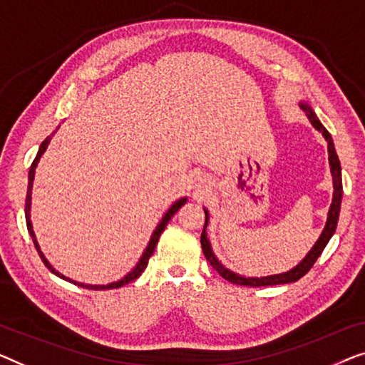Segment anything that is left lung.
I'll list each match as a JSON object with an SVG mask.
<instances>
[{"instance_id":"8db88e82","label":"left lung","mask_w":365,"mask_h":365,"mask_svg":"<svg viewBox=\"0 0 365 365\" xmlns=\"http://www.w3.org/2000/svg\"><path fill=\"white\" fill-rule=\"evenodd\" d=\"M301 109L306 112L307 119L311 120V124L316 127L317 130L322 132V135H324L326 142H327V152H329V165H331V172H332V178H334V197H332V203H331V208H329V215H327V222H326V227L322 230V235L319 236V240L316 241V245L312 246V250L307 253V256L304 259L301 261L299 264L296 266V268H292L291 271H287V273L283 274H274V276H266V278H243V276H238L232 273V271H228L227 268H223L222 264L218 263V259L215 258L212 248H210V241L207 238V233H205V230H207V225H208V213L207 210H205V227H203V232H202V238H200V243H202V250H203V255L205 258L210 264L213 266L215 269L218 271V274L225 278L230 283L233 284H241V286H251V287H259V286H273V284H286V283H294V281L301 279L302 276H304L307 271L312 268V264L316 263L317 258H319L322 251H324L326 245L329 243L331 236L334 235L336 232V227H337V220H339V212H341V200H342V177H341V163H339V158H337V153L334 150V143H332V138H331V133L326 130V127L321 124L319 119H317L314 112L307 104H301Z\"/></svg>"}]
</instances>
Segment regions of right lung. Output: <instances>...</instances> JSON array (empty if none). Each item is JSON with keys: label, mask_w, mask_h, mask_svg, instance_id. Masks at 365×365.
<instances>
[{"label": "right lung", "mask_w": 365, "mask_h": 365, "mask_svg": "<svg viewBox=\"0 0 365 365\" xmlns=\"http://www.w3.org/2000/svg\"><path fill=\"white\" fill-rule=\"evenodd\" d=\"M53 135H54V132H53ZM53 135H49V137H46V138H44V142L41 143V147H39V152H38V155H36V158H34V160H33V163H31V168H29V177H28V193H26V205H24V213H26V225H28V232H29V235H31V238H33V243H34V246H36V250H38V253H39V256H41V259H43V263L46 264V268H48V269L51 271V273H54L56 276H59V278H63V279H66V281H71V283H74V284H78V286L87 287V289H115V287H122V286H124V284H129V283H132V281H133V279H137L138 276H140V274L143 273V269L147 268V264H148V259H150V256L153 255V251H155V246H157V243H158V238H160V235L163 233V230H165L167 223L170 222V218L173 217V215H175V213L178 212V208L183 207L185 202H187V198H182V200H178L177 203H173V205H172V208L168 210V212L165 213V217L162 218V222L158 223V227L155 228V232H153L152 238H150V243H148L147 250L143 251V255H142L140 261H138V264L135 266V268H133V269L130 271L129 274L125 276L124 279L117 281V283L107 284V286H91V284H82V283H76V281L69 279V278H66L64 274L58 273V271H56V269L53 268V266L49 264V261L44 258L43 251H41L39 245H38V241H36V236H34V232H33V225H31V215H29V208H31V188H33V180H34V172H36V165H38L39 158H41V155H43V153H44L46 147H48V143L51 142V137H53Z\"/></svg>", "instance_id": "1"}]
</instances>
